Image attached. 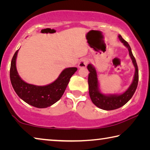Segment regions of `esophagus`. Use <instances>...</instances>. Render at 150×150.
I'll return each instance as SVG.
<instances>
[{
  "label": "esophagus",
  "mask_w": 150,
  "mask_h": 150,
  "mask_svg": "<svg viewBox=\"0 0 150 150\" xmlns=\"http://www.w3.org/2000/svg\"><path fill=\"white\" fill-rule=\"evenodd\" d=\"M89 62V59L87 57H83L81 59L80 62L79 63V67H85L87 66V63Z\"/></svg>",
  "instance_id": "esophagus-1"
}]
</instances>
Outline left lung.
Wrapping results in <instances>:
<instances>
[{
    "mask_svg": "<svg viewBox=\"0 0 150 150\" xmlns=\"http://www.w3.org/2000/svg\"><path fill=\"white\" fill-rule=\"evenodd\" d=\"M118 38L122 43H123V44L128 48L129 55H130L134 67H135V74H134L132 83L125 92L121 95H105L101 93L98 88L97 74H96L95 68L91 64H88L87 66V69L90 72L88 73V83L91 99L94 105H95L97 107L106 110H115V109H117L124 106L132 97L136 90V88L138 87L139 75L138 68L136 59L134 57L128 43L126 40H124L120 35H118Z\"/></svg>",
    "mask_w": 150,
    "mask_h": 150,
    "instance_id": "1",
    "label": "left lung"
}]
</instances>
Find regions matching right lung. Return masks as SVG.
Masks as SVG:
<instances>
[{"mask_svg": "<svg viewBox=\"0 0 150 150\" xmlns=\"http://www.w3.org/2000/svg\"><path fill=\"white\" fill-rule=\"evenodd\" d=\"M18 50L11 61L10 78L15 92L24 102L36 108H47L62 98L70 78L77 70V67L66 68L54 82L45 86L28 84L22 79L18 73L16 59Z\"/></svg>", "mask_w": 150, "mask_h": 150, "instance_id": "obj_1", "label": "right lung"}]
</instances>
